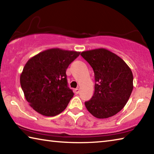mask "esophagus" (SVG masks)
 <instances>
[{
	"label": "esophagus",
	"instance_id": "34e87169",
	"mask_svg": "<svg viewBox=\"0 0 154 154\" xmlns=\"http://www.w3.org/2000/svg\"><path fill=\"white\" fill-rule=\"evenodd\" d=\"M79 90L78 89V88H76V89L75 90V94H79Z\"/></svg>",
	"mask_w": 154,
	"mask_h": 154
}]
</instances>
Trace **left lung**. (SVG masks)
I'll list each match as a JSON object with an SVG mask.
<instances>
[{"label":"left lung","instance_id":"8db88e82","mask_svg":"<svg viewBox=\"0 0 154 154\" xmlns=\"http://www.w3.org/2000/svg\"><path fill=\"white\" fill-rule=\"evenodd\" d=\"M94 70V93L85 103L88 111L98 119L115 116L126 105L133 90L131 69L120 57L105 48L81 54Z\"/></svg>","mask_w":154,"mask_h":154}]
</instances>
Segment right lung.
<instances>
[{
	"instance_id": "1",
	"label": "right lung",
	"mask_w": 154,
	"mask_h": 154,
	"mask_svg": "<svg viewBox=\"0 0 154 154\" xmlns=\"http://www.w3.org/2000/svg\"><path fill=\"white\" fill-rule=\"evenodd\" d=\"M79 54V51L52 48L28 60L20 75V84L34 110L52 117L66 108L74 94L67 85L66 71Z\"/></svg>"
}]
</instances>
